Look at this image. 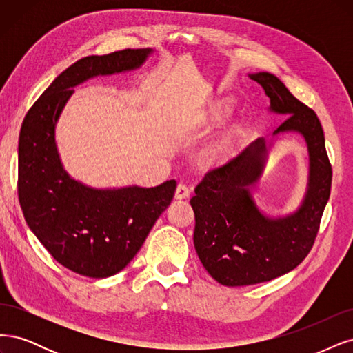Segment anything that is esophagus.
I'll return each instance as SVG.
<instances>
[{
  "label": "esophagus",
  "instance_id": "34e87169",
  "mask_svg": "<svg viewBox=\"0 0 353 353\" xmlns=\"http://www.w3.org/2000/svg\"><path fill=\"white\" fill-rule=\"evenodd\" d=\"M190 195V189L185 183H179L174 192V198L176 199H185Z\"/></svg>",
  "mask_w": 353,
  "mask_h": 353
}]
</instances>
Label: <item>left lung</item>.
<instances>
[{"label":"left lung","mask_w":353,"mask_h":353,"mask_svg":"<svg viewBox=\"0 0 353 353\" xmlns=\"http://www.w3.org/2000/svg\"><path fill=\"white\" fill-rule=\"evenodd\" d=\"M249 77L264 88L270 111L288 116L272 134L296 132L305 138L310 179L298 211L270 219L251 195L267 155L264 138L203 176L190 199L195 212L193 243L202 265L224 286L264 283L296 268L315 242L332 189V164L314 110L294 98L277 76L261 72Z\"/></svg>","instance_id":"left-lung-1"}]
</instances>
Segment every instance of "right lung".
<instances>
[{"instance_id":"obj_1","label":"right lung","mask_w":353,"mask_h":353,"mask_svg":"<svg viewBox=\"0 0 353 353\" xmlns=\"http://www.w3.org/2000/svg\"><path fill=\"white\" fill-rule=\"evenodd\" d=\"M151 48L89 55L72 64L30 107L19 136L17 192L30 230L55 261L77 274H117L142 248L176 192V180L155 188L94 189L67 174L55 145V124L90 77L141 67Z\"/></svg>"}]
</instances>
